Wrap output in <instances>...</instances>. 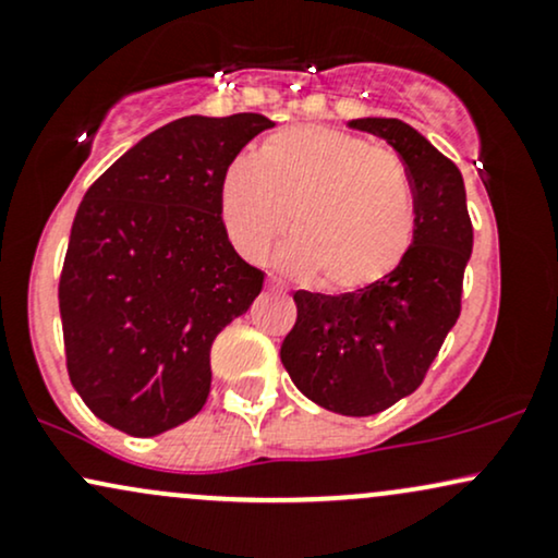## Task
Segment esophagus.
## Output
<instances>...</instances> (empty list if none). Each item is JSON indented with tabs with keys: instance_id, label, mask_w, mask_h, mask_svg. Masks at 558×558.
Here are the masks:
<instances>
[{
	"instance_id": "1",
	"label": "esophagus",
	"mask_w": 558,
	"mask_h": 558,
	"mask_svg": "<svg viewBox=\"0 0 558 558\" xmlns=\"http://www.w3.org/2000/svg\"><path fill=\"white\" fill-rule=\"evenodd\" d=\"M278 288H280V286H278V283H275V280H272V278H270V280H267V291H278Z\"/></svg>"
}]
</instances>
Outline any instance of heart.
<instances>
[{"label": "heart", "instance_id": "b5f03b06", "mask_svg": "<svg viewBox=\"0 0 558 558\" xmlns=\"http://www.w3.org/2000/svg\"><path fill=\"white\" fill-rule=\"evenodd\" d=\"M280 254L291 275H319L328 291L375 286L407 257L414 194L393 151L332 128L301 125L262 141L257 157L235 159L220 183V217L241 257L259 262L288 228Z\"/></svg>", "mask_w": 558, "mask_h": 558}]
</instances>
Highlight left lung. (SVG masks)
Returning a JSON list of instances; mask_svg holds the SVG:
<instances>
[{"label": "left lung", "mask_w": 558, "mask_h": 558, "mask_svg": "<svg viewBox=\"0 0 558 558\" xmlns=\"http://www.w3.org/2000/svg\"><path fill=\"white\" fill-rule=\"evenodd\" d=\"M399 151L414 194L407 257L375 286L338 296L296 291V325L280 360L306 399L345 417L386 412L414 393L462 312L472 254L462 172L412 125L351 120Z\"/></svg>", "instance_id": "obj_1"}]
</instances>
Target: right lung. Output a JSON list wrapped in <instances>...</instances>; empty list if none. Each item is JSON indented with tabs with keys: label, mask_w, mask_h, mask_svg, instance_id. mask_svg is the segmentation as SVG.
<instances>
[{
	"label": "right lung",
	"mask_w": 558,
	"mask_h": 558,
	"mask_svg": "<svg viewBox=\"0 0 558 558\" xmlns=\"http://www.w3.org/2000/svg\"><path fill=\"white\" fill-rule=\"evenodd\" d=\"M257 112L172 120L92 183L60 275L73 388L114 430L151 438L202 412L217 332L259 296L220 217L228 165L257 133Z\"/></svg>",
	"instance_id": "1"
}]
</instances>
